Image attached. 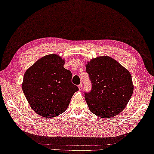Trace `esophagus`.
I'll list each match as a JSON object with an SVG mask.
<instances>
[{
  "mask_svg": "<svg viewBox=\"0 0 154 154\" xmlns=\"http://www.w3.org/2000/svg\"><path fill=\"white\" fill-rule=\"evenodd\" d=\"M78 88H79L80 90H81L82 89V84H80L79 85H78Z\"/></svg>",
  "mask_w": 154,
  "mask_h": 154,
  "instance_id": "esophagus-1",
  "label": "esophagus"
}]
</instances>
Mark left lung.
<instances>
[{
    "mask_svg": "<svg viewBox=\"0 0 154 154\" xmlns=\"http://www.w3.org/2000/svg\"><path fill=\"white\" fill-rule=\"evenodd\" d=\"M92 90L84 93L91 112L102 118L116 116L125 108L133 94L129 71L109 56H100L86 65Z\"/></svg>",
    "mask_w": 154,
    "mask_h": 154,
    "instance_id": "left-lung-1",
    "label": "left lung"
}]
</instances>
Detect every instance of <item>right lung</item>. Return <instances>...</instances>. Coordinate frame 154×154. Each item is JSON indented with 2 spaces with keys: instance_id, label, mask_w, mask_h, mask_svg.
I'll list each match as a JSON object with an SVG mask.
<instances>
[{
  "instance_id": "1",
  "label": "right lung",
  "mask_w": 154,
  "mask_h": 154,
  "mask_svg": "<svg viewBox=\"0 0 154 154\" xmlns=\"http://www.w3.org/2000/svg\"><path fill=\"white\" fill-rule=\"evenodd\" d=\"M64 60L56 54L44 56L26 71L22 88L30 107L43 117H56L70 103L77 86Z\"/></svg>"
}]
</instances>
